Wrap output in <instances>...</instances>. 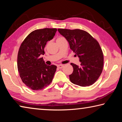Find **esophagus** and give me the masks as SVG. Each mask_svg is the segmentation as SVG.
I'll return each instance as SVG.
<instances>
[{"mask_svg": "<svg viewBox=\"0 0 122 122\" xmlns=\"http://www.w3.org/2000/svg\"><path fill=\"white\" fill-rule=\"evenodd\" d=\"M57 68H62V67H63V65H58L57 66Z\"/></svg>", "mask_w": 122, "mask_h": 122, "instance_id": "1", "label": "esophagus"}]
</instances>
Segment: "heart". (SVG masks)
<instances>
[{
	"label": "heart",
	"instance_id": "heart-1",
	"mask_svg": "<svg viewBox=\"0 0 122 122\" xmlns=\"http://www.w3.org/2000/svg\"><path fill=\"white\" fill-rule=\"evenodd\" d=\"M63 38V37H60V38Z\"/></svg>",
	"mask_w": 122,
	"mask_h": 122
}]
</instances>
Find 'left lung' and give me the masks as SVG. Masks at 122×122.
Returning a JSON list of instances; mask_svg holds the SVG:
<instances>
[{
	"instance_id": "left-lung-1",
	"label": "left lung",
	"mask_w": 122,
	"mask_h": 122,
	"mask_svg": "<svg viewBox=\"0 0 122 122\" xmlns=\"http://www.w3.org/2000/svg\"><path fill=\"white\" fill-rule=\"evenodd\" d=\"M58 31L69 42L70 48L77 55L80 66L71 63L73 72L69 75L72 83L81 86L94 84L103 71V54L96 39L83 30L58 29Z\"/></svg>"
}]
</instances>
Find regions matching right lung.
<instances>
[{
    "label": "right lung",
    "mask_w": 122,
    "mask_h": 122,
    "mask_svg": "<svg viewBox=\"0 0 122 122\" xmlns=\"http://www.w3.org/2000/svg\"><path fill=\"white\" fill-rule=\"evenodd\" d=\"M56 28H44L32 32L25 39L18 54V70L22 82L34 90L44 89L52 81L57 67L45 64L43 57L47 41L54 36Z\"/></svg>",
    "instance_id": "add662e5"
}]
</instances>
